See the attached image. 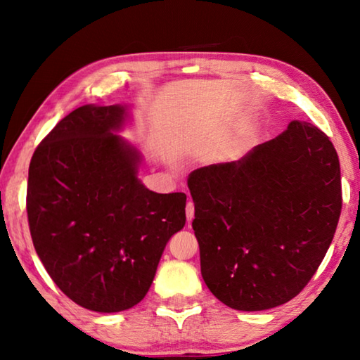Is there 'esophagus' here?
Segmentation results:
<instances>
[{"label":"esophagus","instance_id":"1","mask_svg":"<svg viewBox=\"0 0 360 360\" xmlns=\"http://www.w3.org/2000/svg\"><path fill=\"white\" fill-rule=\"evenodd\" d=\"M193 214H195V208H193V203L188 202L187 206H186V217H187V222L191 224L192 219H193Z\"/></svg>","mask_w":360,"mask_h":360}]
</instances>
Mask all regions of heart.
I'll list each match as a JSON object with an SVG mask.
<instances>
[{"instance_id": "b5f03b06", "label": "heart", "mask_w": 360, "mask_h": 360, "mask_svg": "<svg viewBox=\"0 0 360 360\" xmlns=\"http://www.w3.org/2000/svg\"><path fill=\"white\" fill-rule=\"evenodd\" d=\"M248 146V139L245 136L236 138L235 141H231L229 146H225V149L222 150V162L225 163H233L238 160V158L243 155Z\"/></svg>"}]
</instances>
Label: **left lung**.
Here are the masks:
<instances>
[{
    "label": "left lung",
    "mask_w": 360,
    "mask_h": 360,
    "mask_svg": "<svg viewBox=\"0 0 360 360\" xmlns=\"http://www.w3.org/2000/svg\"><path fill=\"white\" fill-rule=\"evenodd\" d=\"M205 284L238 311H264L308 284L341 211L337 150L303 120L233 163L188 178Z\"/></svg>",
    "instance_id": "obj_1"
}]
</instances>
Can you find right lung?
Returning a JSON list of instances; mask_svg holds the SVG:
<instances>
[{"mask_svg": "<svg viewBox=\"0 0 360 360\" xmlns=\"http://www.w3.org/2000/svg\"><path fill=\"white\" fill-rule=\"evenodd\" d=\"M130 120L127 105L77 108L42 139L28 169L36 254L66 297L96 313L141 302L186 225V193L152 192L139 179L141 150L120 136Z\"/></svg>", "mask_w": 360, "mask_h": 360, "instance_id": "1", "label": "right lung"}]
</instances>
